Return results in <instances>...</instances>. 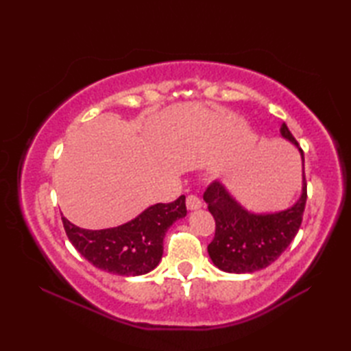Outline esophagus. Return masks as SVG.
Returning a JSON list of instances; mask_svg holds the SVG:
<instances>
[{"instance_id":"34e87169","label":"esophagus","mask_w":351,"mask_h":351,"mask_svg":"<svg viewBox=\"0 0 351 351\" xmlns=\"http://www.w3.org/2000/svg\"><path fill=\"white\" fill-rule=\"evenodd\" d=\"M202 206V200H200L196 195H189L187 196V208L189 210H197V208Z\"/></svg>"}]
</instances>
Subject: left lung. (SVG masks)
Here are the masks:
<instances>
[{
  "instance_id": "8db88e82",
  "label": "left lung",
  "mask_w": 351,
  "mask_h": 351,
  "mask_svg": "<svg viewBox=\"0 0 351 351\" xmlns=\"http://www.w3.org/2000/svg\"><path fill=\"white\" fill-rule=\"evenodd\" d=\"M280 132L299 146L285 122ZM299 149L304 162L302 147ZM306 197L303 173V193L299 202L285 211L256 215L243 210L219 182H211L204 199L215 220V234L208 244L214 265L228 273H253L274 263L299 232Z\"/></svg>"
}]
</instances>
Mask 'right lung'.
I'll use <instances>...</instances> for the list:
<instances>
[{
	"label": "right lung",
	"instance_id": "1",
	"mask_svg": "<svg viewBox=\"0 0 351 351\" xmlns=\"http://www.w3.org/2000/svg\"><path fill=\"white\" fill-rule=\"evenodd\" d=\"M185 214V196H180L170 204L149 206L138 217L117 228L88 230L64 217L62 221L69 241L88 263L113 274L140 276L158 265L164 235Z\"/></svg>",
	"mask_w": 351,
	"mask_h": 351
}]
</instances>
